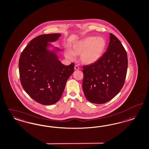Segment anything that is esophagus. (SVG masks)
<instances>
[{
    "instance_id": "1",
    "label": "esophagus",
    "mask_w": 149,
    "mask_h": 149,
    "mask_svg": "<svg viewBox=\"0 0 149 149\" xmlns=\"http://www.w3.org/2000/svg\"><path fill=\"white\" fill-rule=\"evenodd\" d=\"M74 68H75V70H79V66L77 65H75Z\"/></svg>"
}]
</instances>
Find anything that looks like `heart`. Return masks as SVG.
I'll return each mask as SVG.
<instances>
[{
    "label": "heart",
    "instance_id": "b5f03b06",
    "mask_svg": "<svg viewBox=\"0 0 149 149\" xmlns=\"http://www.w3.org/2000/svg\"><path fill=\"white\" fill-rule=\"evenodd\" d=\"M106 47V41L102 37L88 36L75 42L72 51H68L65 56L73 59L75 54H80V60L85 64H92L102 56Z\"/></svg>",
    "mask_w": 149,
    "mask_h": 149
}]
</instances>
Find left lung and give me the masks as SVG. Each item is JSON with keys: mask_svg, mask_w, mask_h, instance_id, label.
<instances>
[{"mask_svg": "<svg viewBox=\"0 0 149 149\" xmlns=\"http://www.w3.org/2000/svg\"><path fill=\"white\" fill-rule=\"evenodd\" d=\"M107 50L98 61L82 66V88L87 100L102 104L122 88L127 72L128 57L121 42L112 33Z\"/></svg>", "mask_w": 149, "mask_h": 149, "instance_id": "1", "label": "left lung"}]
</instances>
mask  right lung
Segmentation results:
<instances>
[{
    "label": "right lung",
    "mask_w": 149,
    "mask_h": 149,
    "mask_svg": "<svg viewBox=\"0 0 149 149\" xmlns=\"http://www.w3.org/2000/svg\"><path fill=\"white\" fill-rule=\"evenodd\" d=\"M61 35L52 33L37 36L20 56L21 84L33 100L42 104H53L59 100L67 80L74 70V63L69 65L63 64L54 53L47 49L48 42L56 41Z\"/></svg>",
    "instance_id": "1"
}]
</instances>
